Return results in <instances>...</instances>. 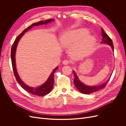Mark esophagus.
<instances>
[{
    "label": "esophagus",
    "mask_w": 126,
    "mask_h": 126,
    "mask_svg": "<svg viewBox=\"0 0 126 126\" xmlns=\"http://www.w3.org/2000/svg\"><path fill=\"white\" fill-rule=\"evenodd\" d=\"M70 61L69 60H64L63 61V64L64 65H67L68 64H69L70 63Z\"/></svg>",
    "instance_id": "34e87169"
}]
</instances>
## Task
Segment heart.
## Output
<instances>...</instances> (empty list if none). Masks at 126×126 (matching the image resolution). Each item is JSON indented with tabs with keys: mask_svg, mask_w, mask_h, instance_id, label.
<instances>
[{
	"mask_svg": "<svg viewBox=\"0 0 126 126\" xmlns=\"http://www.w3.org/2000/svg\"><path fill=\"white\" fill-rule=\"evenodd\" d=\"M85 29L71 30L66 32L60 37L61 45L69 48L71 55L74 58H80L87 55L94 47L95 37L89 34Z\"/></svg>",
	"mask_w": 126,
	"mask_h": 126,
	"instance_id": "b5f03b06",
	"label": "heart"
}]
</instances>
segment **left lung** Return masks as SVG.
Segmentation results:
<instances>
[{
    "label": "left lung",
    "mask_w": 126,
    "mask_h": 126,
    "mask_svg": "<svg viewBox=\"0 0 126 126\" xmlns=\"http://www.w3.org/2000/svg\"><path fill=\"white\" fill-rule=\"evenodd\" d=\"M102 36L103 37L102 38L103 40L102 41V43H104L106 44H109L110 46H111L112 50L114 51V46H113V42H112V40L108 36V35L106 34V33L104 32L103 28H102ZM73 72L75 76V79L74 81V83L76 87L79 91H80L82 94H90L92 93V92H94L103 89L106 86L107 82L110 80V78H109L106 82H105V83L100 86H90L84 85L82 82H81V81L79 80V79L75 71H73Z\"/></svg>",
    "instance_id": "obj_1"
}]
</instances>
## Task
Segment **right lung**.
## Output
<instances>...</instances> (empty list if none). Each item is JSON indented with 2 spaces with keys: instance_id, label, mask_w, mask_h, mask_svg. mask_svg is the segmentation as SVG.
<instances>
[{
  "instance_id": "right-lung-1",
  "label": "right lung",
  "mask_w": 126,
  "mask_h": 126,
  "mask_svg": "<svg viewBox=\"0 0 126 126\" xmlns=\"http://www.w3.org/2000/svg\"><path fill=\"white\" fill-rule=\"evenodd\" d=\"M54 20L52 19H49L48 20H46V21H43V20L39 21L36 23H33L31 25L29 26L28 28L25 29L20 34H19L18 37L16 38L14 42L13 43L12 48H11V60H12V64L13 67V70L14 71V74L16 78V81L19 83V84L21 86V87L23 88L25 90H26L27 92H29L30 94H34L38 96H44L46 94H49V92L52 90L53 86H54V75L55 71L58 69V67L57 66L56 68H55L51 74L50 75L49 78H48L47 80L44 83L43 85L39 87H37L36 88L30 87L29 86L26 85L25 84H24L19 78L18 74L17 73V69H16V61H15V53H16V49L17 46L18 44V43L20 39L22 37V36L24 34V32L26 31H28L29 30L32 28V26H37L42 25L44 24H47L49 22H50L52 21H54Z\"/></svg>"
}]
</instances>
